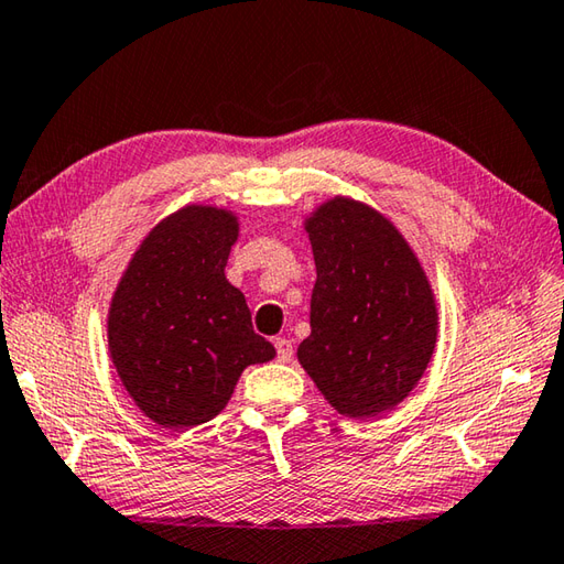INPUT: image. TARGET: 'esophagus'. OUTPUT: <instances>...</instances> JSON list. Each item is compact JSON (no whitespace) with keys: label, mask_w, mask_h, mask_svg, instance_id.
Wrapping results in <instances>:
<instances>
[{"label":"esophagus","mask_w":564,"mask_h":564,"mask_svg":"<svg viewBox=\"0 0 564 564\" xmlns=\"http://www.w3.org/2000/svg\"><path fill=\"white\" fill-rule=\"evenodd\" d=\"M274 349H276V359H280V361H290L292 354H294L292 341L284 339V337H276L274 339Z\"/></svg>","instance_id":"esophagus-1"}]
</instances>
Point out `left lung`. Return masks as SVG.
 <instances>
[{"label":"left lung","mask_w":564,"mask_h":564,"mask_svg":"<svg viewBox=\"0 0 564 564\" xmlns=\"http://www.w3.org/2000/svg\"><path fill=\"white\" fill-rule=\"evenodd\" d=\"M304 230L317 282L297 359L341 416H381L416 389L436 351L429 274L399 227L354 197L324 200Z\"/></svg>","instance_id":"1"}]
</instances>
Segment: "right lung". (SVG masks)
I'll list each match as a JSON object with an SVG mask.
<instances>
[{
	"label": "right lung",
	"mask_w": 564,
	"mask_h": 564,
	"mask_svg": "<svg viewBox=\"0 0 564 564\" xmlns=\"http://www.w3.org/2000/svg\"><path fill=\"white\" fill-rule=\"evenodd\" d=\"M240 217L187 203L138 245L108 304V354L133 403L163 429L215 419L250 364L274 359L225 276Z\"/></svg>",
	"instance_id": "1"
}]
</instances>
